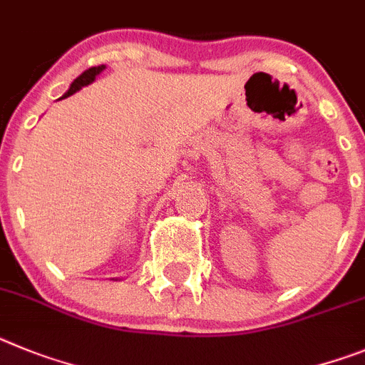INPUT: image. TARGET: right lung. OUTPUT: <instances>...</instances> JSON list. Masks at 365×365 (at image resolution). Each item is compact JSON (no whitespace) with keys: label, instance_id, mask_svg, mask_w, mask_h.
<instances>
[{"label":"right lung","instance_id":"right-lung-1","mask_svg":"<svg viewBox=\"0 0 365 365\" xmlns=\"http://www.w3.org/2000/svg\"><path fill=\"white\" fill-rule=\"evenodd\" d=\"M103 68H105V65H98V67H91V68H88V71H85L83 74H80V76H78L76 80L72 81L71 87H68V91L63 94V98L72 96V94L78 93V91H80L81 87H85V85H88V83H93V81L96 80L98 74H100V72L103 71Z\"/></svg>","mask_w":365,"mask_h":365}]
</instances>
